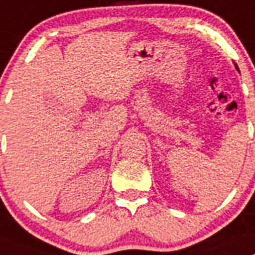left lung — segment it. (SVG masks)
<instances>
[{"label": "left lung", "mask_w": 255, "mask_h": 255, "mask_svg": "<svg viewBox=\"0 0 255 255\" xmlns=\"http://www.w3.org/2000/svg\"><path fill=\"white\" fill-rule=\"evenodd\" d=\"M235 67H237V70H238V71H239V69H238V66H237V65H235Z\"/></svg>", "instance_id": "8db88e82"}]
</instances>
